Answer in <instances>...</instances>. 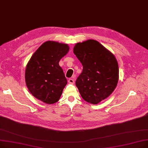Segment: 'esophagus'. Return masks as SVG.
<instances>
[{"instance_id":"34e87169","label":"esophagus","mask_w":148,"mask_h":148,"mask_svg":"<svg viewBox=\"0 0 148 148\" xmlns=\"http://www.w3.org/2000/svg\"><path fill=\"white\" fill-rule=\"evenodd\" d=\"M68 82L71 84H73L74 83V80L73 79H69L68 80Z\"/></svg>"}]
</instances>
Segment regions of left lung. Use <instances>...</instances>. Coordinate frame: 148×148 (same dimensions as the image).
I'll list each match as a JSON object with an SVG mask.
<instances>
[{"instance_id":"1","label":"left lung","mask_w":148,"mask_h":148,"mask_svg":"<svg viewBox=\"0 0 148 148\" xmlns=\"http://www.w3.org/2000/svg\"><path fill=\"white\" fill-rule=\"evenodd\" d=\"M73 50L83 66L75 85L85 101L97 104L110 96L117 85L119 68L116 59L93 40L77 43Z\"/></svg>"}]
</instances>
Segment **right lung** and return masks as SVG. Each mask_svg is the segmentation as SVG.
Segmentation results:
<instances>
[{
    "instance_id": "add662e5",
    "label": "right lung",
    "mask_w": 148,
    "mask_h": 148,
    "mask_svg": "<svg viewBox=\"0 0 148 148\" xmlns=\"http://www.w3.org/2000/svg\"><path fill=\"white\" fill-rule=\"evenodd\" d=\"M69 51L66 44L44 42L33 54L25 69V79L32 95L46 103L57 102L67 84L60 59Z\"/></svg>"
}]
</instances>
